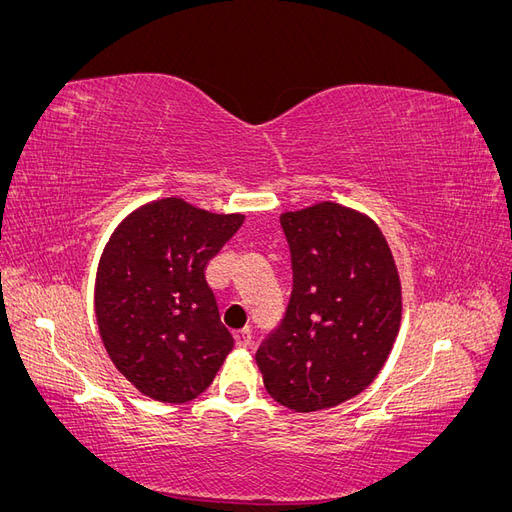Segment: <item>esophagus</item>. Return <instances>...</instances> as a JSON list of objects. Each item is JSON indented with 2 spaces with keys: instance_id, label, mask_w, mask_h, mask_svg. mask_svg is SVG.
Instances as JSON below:
<instances>
[{
  "instance_id": "obj_1",
  "label": "esophagus",
  "mask_w": 512,
  "mask_h": 512,
  "mask_svg": "<svg viewBox=\"0 0 512 512\" xmlns=\"http://www.w3.org/2000/svg\"><path fill=\"white\" fill-rule=\"evenodd\" d=\"M235 344L239 348H250L254 344V337H252V331L250 329H241L235 333Z\"/></svg>"
}]
</instances>
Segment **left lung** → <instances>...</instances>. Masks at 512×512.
Segmentation results:
<instances>
[{"label":"left lung","instance_id":"left-lung-1","mask_svg":"<svg viewBox=\"0 0 512 512\" xmlns=\"http://www.w3.org/2000/svg\"><path fill=\"white\" fill-rule=\"evenodd\" d=\"M292 294L256 350L269 395L294 412L359 395L389 359L401 322L391 247L367 215L337 203L282 213Z\"/></svg>","mask_w":512,"mask_h":512}]
</instances>
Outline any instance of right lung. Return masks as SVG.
<instances>
[{"label":"right lung","mask_w":512,"mask_h":512,"mask_svg":"<svg viewBox=\"0 0 512 512\" xmlns=\"http://www.w3.org/2000/svg\"><path fill=\"white\" fill-rule=\"evenodd\" d=\"M243 220L162 198L130 213L106 243L98 327L111 361L143 395L164 404L198 397L235 346L205 271Z\"/></svg>","instance_id":"right-lung-1"}]
</instances>
